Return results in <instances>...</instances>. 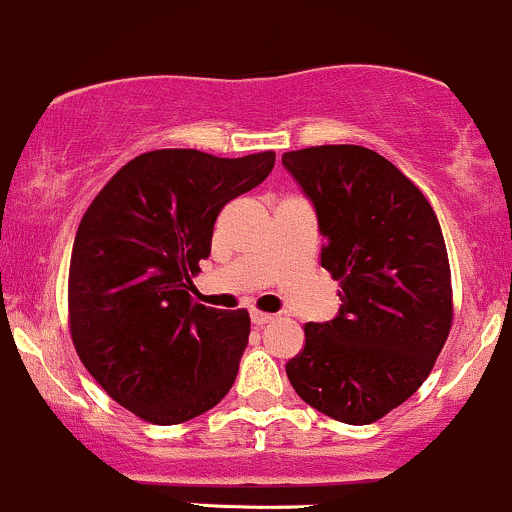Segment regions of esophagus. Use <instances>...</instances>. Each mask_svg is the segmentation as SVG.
I'll return each mask as SVG.
<instances>
[{"instance_id":"1","label":"esophagus","mask_w":512,"mask_h":512,"mask_svg":"<svg viewBox=\"0 0 512 512\" xmlns=\"http://www.w3.org/2000/svg\"><path fill=\"white\" fill-rule=\"evenodd\" d=\"M250 320H252V325H257V328H262V325H267V323H272V320H274V316H272V313H262V311H252V313H250Z\"/></svg>"}]
</instances>
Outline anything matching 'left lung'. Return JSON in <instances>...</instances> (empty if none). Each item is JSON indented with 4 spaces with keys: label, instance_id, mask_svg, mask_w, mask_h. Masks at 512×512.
I'll use <instances>...</instances> for the list:
<instances>
[{
    "label": "left lung",
    "instance_id": "8db88e82",
    "mask_svg": "<svg viewBox=\"0 0 512 512\" xmlns=\"http://www.w3.org/2000/svg\"><path fill=\"white\" fill-rule=\"evenodd\" d=\"M323 235L320 265L340 279V311L308 323L286 364L303 401L328 418L367 425L428 379L452 325L442 228L420 189L362 145L282 155Z\"/></svg>",
    "mask_w": 512,
    "mask_h": 512
}]
</instances>
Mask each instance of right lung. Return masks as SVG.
Listing matches in <instances>:
<instances>
[{"mask_svg":"<svg viewBox=\"0 0 512 512\" xmlns=\"http://www.w3.org/2000/svg\"><path fill=\"white\" fill-rule=\"evenodd\" d=\"M272 167V150L238 160L153 150L123 165L84 213L67 289L72 342L138 418L187 423L233 386L250 316L201 306L189 291L218 213Z\"/></svg>","mask_w":512,"mask_h":512,"instance_id":"obj_1","label":"right lung"}]
</instances>
